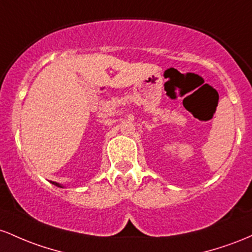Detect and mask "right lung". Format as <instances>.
Segmentation results:
<instances>
[{
    "instance_id": "right-lung-1",
    "label": "right lung",
    "mask_w": 252,
    "mask_h": 252,
    "mask_svg": "<svg viewBox=\"0 0 252 252\" xmlns=\"http://www.w3.org/2000/svg\"><path fill=\"white\" fill-rule=\"evenodd\" d=\"M51 183H52V185H55V186H57V187H59V188H63V186L59 185V183H57V182H52V181H51Z\"/></svg>"
}]
</instances>
